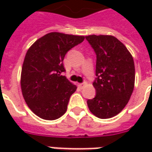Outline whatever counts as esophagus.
Segmentation results:
<instances>
[{
    "mask_svg": "<svg viewBox=\"0 0 152 152\" xmlns=\"http://www.w3.org/2000/svg\"><path fill=\"white\" fill-rule=\"evenodd\" d=\"M86 83H81V84H78V86H79L80 88H83L84 86H86Z\"/></svg>",
    "mask_w": 152,
    "mask_h": 152,
    "instance_id": "1",
    "label": "esophagus"
}]
</instances>
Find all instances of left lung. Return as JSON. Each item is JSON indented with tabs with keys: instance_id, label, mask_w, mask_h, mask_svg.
<instances>
[{
	"instance_id": "8db88e82",
	"label": "left lung",
	"mask_w": 152,
	"mask_h": 152,
	"mask_svg": "<svg viewBox=\"0 0 152 152\" xmlns=\"http://www.w3.org/2000/svg\"><path fill=\"white\" fill-rule=\"evenodd\" d=\"M86 39L97 55L98 76L93 83L95 98L89 99L87 105L97 117L112 118L124 108L134 91V58L124 44L113 36L89 35Z\"/></svg>"
}]
</instances>
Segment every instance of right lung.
<instances>
[{
	"instance_id": "add662e5",
	"label": "right lung",
	"mask_w": 152,
	"mask_h": 152,
	"mask_svg": "<svg viewBox=\"0 0 152 152\" xmlns=\"http://www.w3.org/2000/svg\"><path fill=\"white\" fill-rule=\"evenodd\" d=\"M84 36L50 32L27 51L21 72L22 94L31 111L41 119L53 121L67 109L76 86L61 74L66 52L81 43Z\"/></svg>"
}]
</instances>
